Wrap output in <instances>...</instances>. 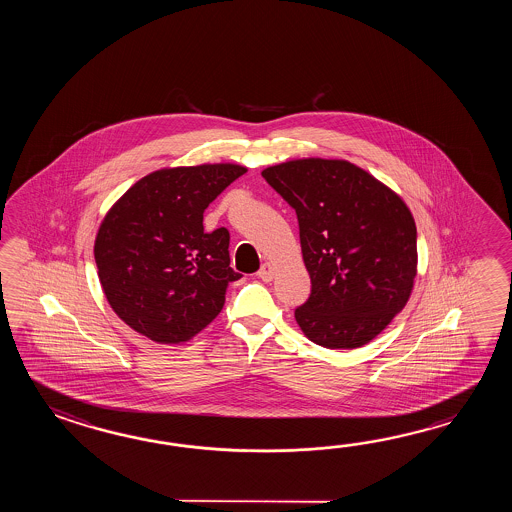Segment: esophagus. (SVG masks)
Segmentation results:
<instances>
[{"instance_id": "34e87169", "label": "esophagus", "mask_w": 512, "mask_h": 512, "mask_svg": "<svg viewBox=\"0 0 512 512\" xmlns=\"http://www.w3.org/2000/svg\"><path fill=\"white\" fill-rule=\"evenodd\" d=\"M272 276H274V269H272L271 263H263L258 271V278L263 282H271Z\"/></svg>"}]
</instances>
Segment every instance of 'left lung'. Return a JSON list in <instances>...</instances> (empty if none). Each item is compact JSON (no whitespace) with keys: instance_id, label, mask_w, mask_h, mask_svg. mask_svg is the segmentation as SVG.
Wrapping results in <instances>:
<instances>
[{"instance_id":"left-lung-1","label":"left lung","mask_w":512,"mask_h":512,"mask_svg":"<svg viewBox=\"0 0 512 512\" xmlns=\"http://www.w3.org/2000/svg\"><path fill=\"white\" fill-rule=\"evenodd\" d=\"M294 208L311 294L294 309L305 337L353 349L403 311L417 272V229L403 199L359 166L298 159L265 168Z\"/></svg>"}]
</instances>
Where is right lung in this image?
Segmentation results:
<instances>
[{
    "instance_id": "add662e5",
    "label": "right lung",
    "mask_w": 512,
    "mask_h": 512,
    "mask_svg": "<svg viewBox=\"0 0 512 512\" xmlns=\"http://www.w3.org/2000/svg\"><path fill=\"white\" fill-rule=\"evenodd\" d=\"M247 170L201 164L142 177L102 221L98 278L111 309L159 344H179L219 315L230 282L229 230L203 229L205 208Z\"/></svg>"
}]
</instances>
